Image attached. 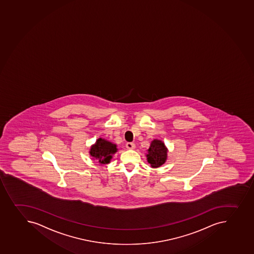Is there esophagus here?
<instances>
[{"instance_id": "1", "label": "esophagus", "mask_w": 254, "mask_h": 254, "mask_svg": "<svg viewBox=\"0 0 254 254\" xmlns=\"http://www.w3.org/2000/svg\"><path fill=\"white\" fill-rule=\"evenodd\" d=\"M126 147L129 150H133V149H135V145L134 143L132 142H127L126 144Z\"/></svg>"}]
</instances>
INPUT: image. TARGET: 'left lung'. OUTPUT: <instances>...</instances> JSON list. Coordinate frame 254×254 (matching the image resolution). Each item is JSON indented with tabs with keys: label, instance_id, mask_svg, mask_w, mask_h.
I'll return each mask as SVG.
<instances>
[{
	"label": "left lung",
	"instance_id": "1",
	"mask_svg": "<svg viewBox=\"0 0 254 254\" xmlns=\"http://www.w3.org/2000/svg\"><path fill=\"white\" fill-rule=\"evenodd\" d=\"M148 162L153 168H158L164 164L167 159V149L161 140H153L146 155Z\"/></svg>",
	"mask_w": 254,
	"mask_h": 254
}]
</instances>
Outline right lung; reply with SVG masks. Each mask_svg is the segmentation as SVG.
Wrapping results in <instances>:
<instances>
[{
    "instance_id": "add662e5",
    "label": "right lung",
    "mask_w": 254,
    "mask_h": 254,
    "mask_svg": "<svg viewBox=\"0 0 254 254\" xmlns=\"http://www.w3.org/2000/svg\"><path fill=\"white\" fill-rule=\"evenodd\" d=\"M117 145L108 140L99 138L95 145L92 146L90 154L94 159L99 160L101 164H109L112 155L117 151Z\"/></svg>"
}]
</instances>
